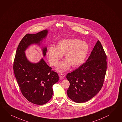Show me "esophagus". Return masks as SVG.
Masks as SVG:
<instances>
[{"label":"esophagus","mask_w":122,"mask_h":122,"mask_svg":"<svg viewBox=\"0 0 122 122\" xmlns=\"http://www.w3.org/2000/svg\"><path fill=\"white\" fill-rule=\"evenodd\" d=\"M59 76H60V77H62V78H63V77H64L65 76V74H62V73H61V74H60V75H59Z\"/></svg>","instance_id":"esophagus-1"}]
</instances>
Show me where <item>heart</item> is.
<instances>
[{"mask_svg":"<svg viewBox=\"0 0 122 122\" xmlns=\"http://www.w3.org/2000/svg\"><path fill=\"white\" fill-rule=\"evenodd\" d=\"M89 50V46L86 42L77 39H63L58 43L56 47H49L47 55L51 65L56 66L64 54L66 60L57 68L59 71H64L71 65L75 67L81 65Z\"/></svg>","mask_w":122,"mask_h":122,"instance_id":"1","label":"heart"}]
</instances>
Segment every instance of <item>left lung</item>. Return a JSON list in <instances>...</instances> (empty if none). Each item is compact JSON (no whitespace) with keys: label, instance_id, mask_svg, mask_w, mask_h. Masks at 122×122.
Segmentation results:
<instances>
[{"label":"left lung","instance_id":"left-lung-1","mask_svg":"<svg viewBox=\"0 0 122 122\" xmlns=\"http://www.w3.org/2000/svg\"><path fill=\"white\" fill-rule=\"evenodd\" d=\"M107 56L98 41L86 62L66 75L70 85L69 97L76 103L89 101L103 86L107 70Z\"/></svg>","mask_w":122,"mask_h":122}]
</instances>
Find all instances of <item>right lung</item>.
<instances>
[{
	"instance_id": "obj_1",
	"label": "right lung",
	"mask_w": 122,
	"mask_h": 122,
	"mask_svg": "<svg viewBox=\"0 0 122 122\" xmlns=\"http://www.w3.org/2000/svg\"><path fill=\"white\" fill-rule=\"evenodd\" d=\"M47 33L48 30H45L36 34H26L18 45L13 64L15 75L21 93L28 101L38 105L45 104L51 98L52 87L59 81V75L43 59L36 63L30 62L25 51L30 45H40ZM47 50L46 47L43 48L44 56Z\"/></svg>"
}]
</instances>
